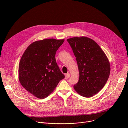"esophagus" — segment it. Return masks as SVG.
<instances>
[{
    "instance_id": "1",
    "label": "esophagus",
    "mask_w": 128,
    "mask_h": 128,
    "mask_svg": "<svg viewBox=\"0 0 128 128\" xmlns=\"http://www.w3.org/2000/svg\"><path fill=\"white\" fill-rule=\"evenodd\" d=\"M70 73H68V74H67L65 75V78H66V79L69 78L70 77Z\"/></svg>"
}]
</instances>
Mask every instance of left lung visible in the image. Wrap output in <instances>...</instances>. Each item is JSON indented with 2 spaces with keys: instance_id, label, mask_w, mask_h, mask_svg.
<instances>
[{
  "instance_id": "8db88e82",
  "label": "left lung",
  "mask_w": 128,
  "mask_h": 128,
  "mask_svg": "<svg viewBox=\"0 0 128 128\" xmlns=\"http://www.w3.org/2000/svg\"><path fill=\"white\" fill-rule=\"evenodd\" d=\"M67 41L78 66L79 80L74 88L82 96H94L103 88L110 76L108 59L98 44L89 38L75 37Z\"/></svg>"
}]
</instances>
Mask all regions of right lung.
Listing matches in <instances>:
<instances>
[{
  "label": "right lung",
  "mask_w": 128,
  "mask_h": 128,
  "mask_svg": "<svg viewBox=\"0 0 128 128\" xmlns=\"http://www.w3.org/2000/svg\"><path fill=\"white\" fill-rule=\"evenodd\" d=\"M64 42L53 38L38 40L31 44L22 56L18 66L20 82L36 98H46L65 77L55 57Z\"/></svg>",
  "instance_id": "1"
}]
</instances>
